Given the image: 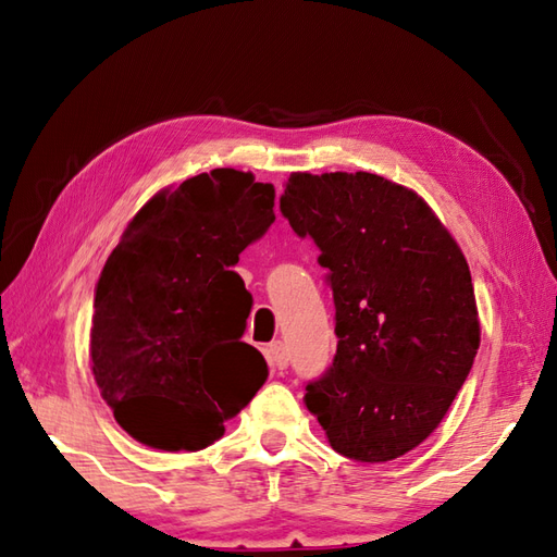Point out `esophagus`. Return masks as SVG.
Instances as JSON below:
<instances>
[{"label":"esophagus","mask_w":557,"mask_h":557,"mask_svg":"<svg viewBox=\"0 0 557 557\" xmlns=\"http://www.w3.org/2000/svg\"><path fill=\"white\" fill-rule=\"evenodd\" d=\"M268 359L272 363V369L277 371H285L289 366V354H287V347L282 345V342H272V345L268 347Z\"/></svg>","instance_id":"34e87169"}]
</instances>
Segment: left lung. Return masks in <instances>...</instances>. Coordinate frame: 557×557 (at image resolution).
Wrapping results in <instances>:
<instances>
[{
	"label": "left lung",
	"instance_id": "1",
	"mask_svg": "<svg viewBox=\"0 0 557 557\" xmlns=\"http://www.w3.org/2000/svg\"><path fill=\"white\" fill-rule=\"evenodd\" d=\"M280 210L311 236L335 301L337 354L306 385L330 445L389 461L443 421L481 342L474 285L429 203L369 172H294Z\"/></svg>",
	"mask_w": 557,
	"mask_h": 557
}]
</instances>
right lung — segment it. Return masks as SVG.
Instances as JSON below:
<instances>
[{"label":"right lung","mask_w":557,"mask_h":557,"mask_svg":"<svg viewBox=\"0 0 557 557\" xmlns=\"http://www.w3.org/2000/svg\"><path fill=\"white\" fill-rule=\"evenodd\" d=\"M275 188L212 170L152 196L104 263L90 361L102 399L138 443L196 453L265 383L242 342L253 299L232 270L275 222Z\"/></svg>","instance_id":"add662e5"}]
</instances>
